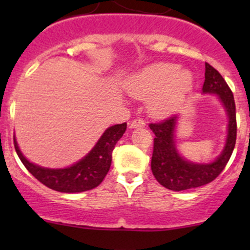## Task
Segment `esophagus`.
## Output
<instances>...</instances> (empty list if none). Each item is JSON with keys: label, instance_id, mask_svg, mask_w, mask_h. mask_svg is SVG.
<instances>
[{"label": "esophagus", "instance_id": "1", "mask_svg": "<svg viewBox=\"0 0 250 250\" xmlns=\"http://www.w3.org/2000/svg\"><path fill=\"white\" fill-rule=\"evenodd\" d=\"M146 125V122L143 121L142 119H135L134 121L130 122L129 125V128L130 129H135V128H143Z\"/></svg>", "mask_w": 250, "mask_h": 250}]
</instances>
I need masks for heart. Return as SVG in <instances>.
I'll use <instances>...</instances> for the list:
<instances>
[{
	"label": "heart",
	"mask_w": 250,
	"mask_h": 250,
	"mask_svg": "<svg viewBox=\"0 0 250 250\" xmlns=\"http://www.w3.org/2000/svg\"><path fill=\"white\" fill-rule=\"evenodd\" d=\"M193 84L194 77L189 70L179 69L174 63L157 62L129 77L125 88L136 99H148L151 115L166 117L179 110Z\"/></svg>",
	"instance_id": "obj_1"
}]
</instances>
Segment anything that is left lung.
I'll return each instance as SVG.
<instances>
[{"label": "left lung", "instance_id": "obj_1", "mask_svg": "<svg viewBox=\"0 0 250 250\" xmlns=\"http://www.w3.org/2000/svg\"><path fill=\"white\" fill-rule=\"evenodd\" d=\"M202 94L216 95L222 103L228 119L225 147L214 161L208 163L191 162L180 154L176 146L179 115L168 117L160 123L149 125L155 134L151 171L157 182L170 190H187L211 182L225 169L234 150L236 142V111L234 96L225 79L209 63H206Z\"/></svg>", "mask_w": 250, "mask_h": 250}]
</instances>
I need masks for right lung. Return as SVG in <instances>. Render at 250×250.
Here are the masks:
<instances>
[{
	"label": "right lung",
	"mask_w": 250,
	"mask_h": 250,
	"mask_svg": "<svg viewBox=\"0 0 250 250\" xmlns=\"http://www.w3.org/2000/svg\"><path fill=\"white\" fill-rule=\"evenodd\" d=\"M125 129V122L107 128L85 156L65 168H44L30 162L20 150L15 136L14 146L24 167L43 185L61 193H81L97 187L104 179L110 168L114 148Z\"/></svg>",
	"instance_id": "right-lung-1"
}]
</instances>
